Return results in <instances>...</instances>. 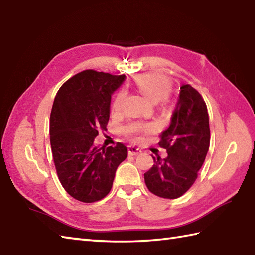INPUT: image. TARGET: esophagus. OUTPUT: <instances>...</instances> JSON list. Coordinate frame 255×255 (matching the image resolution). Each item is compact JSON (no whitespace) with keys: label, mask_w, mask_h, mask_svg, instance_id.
Returning a JSON list of instances; mask_svg holds the SVG:
<instances>
[{"label":"esophagus","mask_w":255,"mask_h":255,"mask_svg":"<svg viewBox=\"0 0 255 255\" xmlns=\"http://www.w3.org/2000/svg\"><path fill=\"white\" fill-rule=\"evenodd\" d=\"M142 152V150H140L139 148H137V147L135 146H128V154L132 155V156H136L138 154H140Z\"/></svg>","instance_id":"esophagus-1"}]
</instances>
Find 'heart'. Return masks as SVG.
<instances>
[{
	"instance_id": "1",
	"label": "heart",
	"mask_w": 255,
	"mask_h": 255,
	"mask_svg": "<svg viewBox=\"0 0 255 255\" xmlns=\"http://www.w3.org/2000/svg\"><path fill=\"white\" fill-rule=\"evenodd\" d=\"M134 85L146 98H148L151 103H159L168 98L171 92V82L166 76L157 73H144L134 78ZM124 98V92H119L112 104V111H119L122 106ZM140 128L138 126H133L128 128L129 132H136ZM145 131H150L149 127L144 128Z\"/></svg>"
}]
</instances>
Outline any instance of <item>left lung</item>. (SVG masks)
Returning <instances> with one entry per match:
<instances>
[{"mask_svg": "<svg viewBox=\"0 0 255 255\" xmlns=\"http://www.w3.org/2000/svg\"><path fill=\"white\" fill-rule=\"evenodd\" d=\"M160 137L158 144L168 156H152L154 165L144 173L145 183L157 196L178 199L195 182L211 140L206 104L191 85L180 86L170 124Z\"/></svg>", "mask_w": 255, "mask_h": 255, "instance_id": "obj_1", "label": "left lung"}]
</instances>
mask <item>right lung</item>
<instances>
[{
	"label": "right lung",
	"mask_w": 255,
	"mask_h": 255,
	"mask_svg": "<svg viewBox=\"0 0 255 255\" xmlns=\"http://www.w3.org/2000/svg\"><path fill=\"white\" fill-rule=\"evenodd\" d=\"M126 75L83 71L62 85L50 115V144L62 186L75 200H103L112 188L119 165L128 156L121 143L116 147L94 145L99 129L106 131L111 95Z\"/></svg>",
	"instance_id": "obj_1"
}]
</instances>
